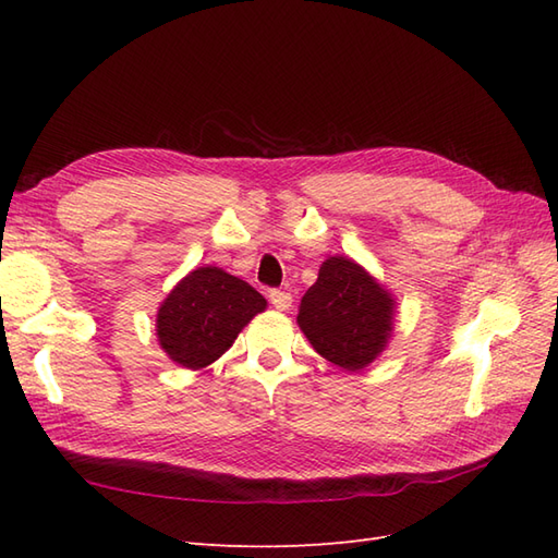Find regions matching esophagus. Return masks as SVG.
Masks as SVG:
<instances>
[{
    "label": "esophagus",
    "mask_w": 558,
    "mask_h": 558,
    "mask_svg": "<svg viewBox=\"0 0 558 558\" xmlns=\"http://www.w3.org/2000/svg\"><path fill=\"white\" fill-rule=\"evenodd\" d=\"M268 298H270V304L276 306L278 312H288L292 306V294L286 290H270Z\"/></svg>",
    "instance_id": "esophagus-1"
}]
</instances>
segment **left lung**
Listing matches in <instances>:
<instances>
[{"label": "left lung", "instance_id": "8db88e82", "mask_svg": "<svg viewBox=\"0 0 558 558\" xmlns=\"http://www.w3.org/2000/svg\"><path fill=\"white\" fill-rule=\"evenodd\" d=\"M393 314V294L352 258L330 256L302 298L298 324L322 357L360 372L386 350Z\"/></svg>", "mask_w": 558, "mask_h": 558}]
</instances>
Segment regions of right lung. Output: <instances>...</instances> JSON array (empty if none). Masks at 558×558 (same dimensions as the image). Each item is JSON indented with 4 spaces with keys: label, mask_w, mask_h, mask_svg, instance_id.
<instances>
[{
    "label": "right lung",
    "mask_w": 558,
    "mask_h": 558,
    "mask_svg": "<svg viewBox=\"0 0 558 558\" xmlns=\"http://www.w3.org/2000/svg\"><path fill=\"white\" fill-rule=\"evenodd\" d=\"M266 310L248 282L204 266L177 282L158 310L156 330L168 357L186 369H204L232 348L240 330Z\"/></svg>",
    "instance_id": "obj_1"
}]
</instances>
